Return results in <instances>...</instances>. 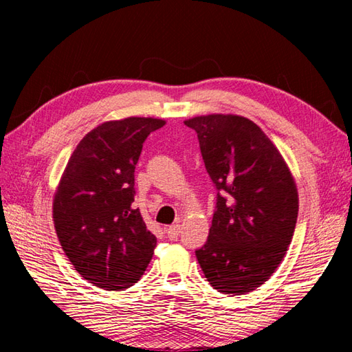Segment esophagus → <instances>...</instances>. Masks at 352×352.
<instances>
[{"instance_id": "34e87169", "label": "esophagus", "mask_w": 352, "mask_h": 352, "mask_svg": "<svg viewBox=\"0 0 352 352\" xmlns=\"http://www.w3.org/2000/svg\"><path fill=\"white\" fill-rule=\"evenodd\" d=\"M166 234H168L169 239L175 241L177 237H178V234H180V225L175 223V225L168 226V228H166Z\"/></svg>"}]
</instances>
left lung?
I'll list each match as a JSON object with an SVG mask.
<instances>
[{
  "label": "left lung",
  "mask_w": 352,
  "mask_h": 352,
  "mask_svg": "<svg viewBox=\"0 0 352 352\" xmlns=\"http://www.w3.org/2000/svg\"><path fill=\"white\" fill-rule=\"evenodd\" d=\"M201 157L219 189L210 236L195 252L205 276L226 295L248 294L275 273L294 236L298 189L281 152L248 118L195 116Z\"/></svg>",
  "instance_id": "left-lung-1"
}]
</instances>
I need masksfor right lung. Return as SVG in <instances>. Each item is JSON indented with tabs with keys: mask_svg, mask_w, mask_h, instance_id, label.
I'll return each mask as SVG.
<instances>
[{
	"mask_svg": "<svg viewBox=\"0 0 352 352\" xmlns=\"http://www.w3.org/2000/svg\"><path fill=\"white\" fill-rule=\"evenodd\" d=\"M164 119L130 116L88 132L68 160L52 200V220L79 275L105 290L140 281L157 247L135 210V166L142 142Z\"/></svg>",
	"mask_w": 352,
	"mask_h": 352,
	"instance_id": "add662e5",
	"label": "right lung"
}]
</instances>
